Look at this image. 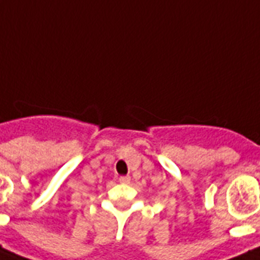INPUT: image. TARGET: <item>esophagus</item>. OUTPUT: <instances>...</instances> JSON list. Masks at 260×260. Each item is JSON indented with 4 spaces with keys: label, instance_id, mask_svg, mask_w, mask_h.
Returning <instances> with one entry per match:
<instances>
[{
    "label": "esophagus",
    "instance_id": "obj_1",
    "mask_svg": "<svg viewBox=\"0 0 260 260\" xmlns=\"http://www.w3.org/2000/svg\"><path fill=\"white\" fill-rule=\"evenodd\" d=\"M119 182L123 184H128L131 182V178L129 177H120L119 178Z\"/></svg>",
    "mask_w": 260,
    "mask_h": 260
}]
</instances>
